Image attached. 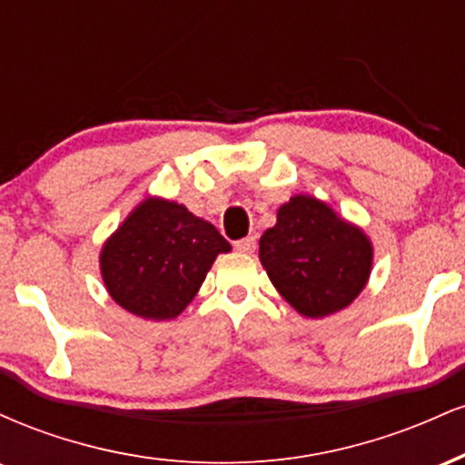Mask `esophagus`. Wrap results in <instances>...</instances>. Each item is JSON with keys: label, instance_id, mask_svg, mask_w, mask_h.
<instances>
[{"label": "esophagus", "instance_id": "34e87169", "mask_svg": "<svg viewBox=\"0 0 465 465\" xmlns=\"http://www.w3.org/2000/svg\"><path fill=\"white\" fill-rule=\"evenodd\" d=\"M255 244H258V242H255V236H247V238L238 240L236 249L240 251V253H253Z\"/></svg>", "mask_w": 465, "mask_h": 465}]
</instances>
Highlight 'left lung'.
Returning a JSON list of instances; mask_svg holds the SVG:
<instances>
[{"label": "left lung", "mask_w": 465, "mask_h": 465, "mask_svg": "<svg viewBox=\"0 0 465 465\" xmlns=\"http://www.w3.org/2000/svg\"><path fill=\"white\" fill-rule=\"evenodd\" d=\"M260 262L297 312L319 319L361 295L371 271V244L325 203L300 194L277 210L275 227L260 238Z\"/></svg>", "instance_id": "8db88e82"}]
</instances>
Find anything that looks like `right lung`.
Here are the masks:
<instances>
[{
    "mask_svg": "<svg viewBox=\"0 0 465 465\" xmlns=\"http://www.w3.org/2000/svg\"><path fill=\"white\" fill-rule=\"evenodd\" d=\"M232 244L183 205L146 199L106 240L100 269L106 291L142 319H173L194 300L218 253Z\"/></svg>",
    "mask_w": 465,
    "mask_h": 465,
    "instance_id": "right-lung-1",
    "label": "right lung"
}]
</instances>
